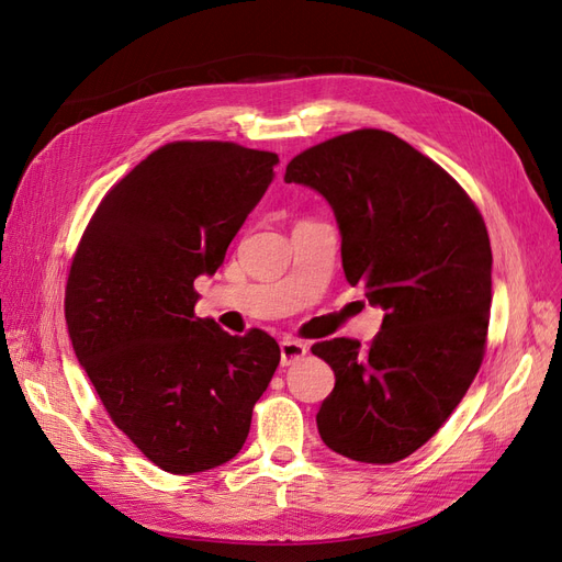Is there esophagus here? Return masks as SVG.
<instances>
[{"instance_id":"34e87169","label":"esophagus","mask_w":562,"mask_h":562,"mask_svg":"<svg viewBox=\"0 0 562 562\" xmlns=\"http://www.w3.org/2000/svg\"><path fill=\"white\" fill-rule=\"evenodd\" d=\"M307 351H310V347L300 342V339L285 337L281 342V366H293V363L302 361L304 356H307Z\"/></svg>"}]
</instances>
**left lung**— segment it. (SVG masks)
<instances>
[{"label":"left lung","mask_w":562,"mask_h":562,"mask_svg":"<svg viewBox=\"0 0 562 562\" xmlns=\"http://www.w3.org/2000/svg\"><path fill=\"white\" fill-rule=\"evenodd\" d=\"M283 180L330 203L347 281L384 310L368 349L347 337L312 347L335 372L318 434L356 462H401L443 427L481 368L492 302L483 217L443 168L378 128L304 149Z\"/></svg>","instance_id":"1"}]
</instances>
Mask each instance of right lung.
Masks as SVG:
<instances>
[{
	"label": "right lung",
	"instance_id": "right-lung-1",
	"mask_svg": "<svg viewBox=\"0 0 562 562\" xmlns=\"http://www.w3.org/2000/svg\"><path fill=\"white\" fill-rule=\"evenodd\" d=\"M277 164L234 143H168L105 194L75 252L65 321L77 361L116 427L168 473L239 454L281 361L267 333L229 335L194 314V279L225 262Z\"/></svg>",
	"mask_w": 562,
	"mask_h": 562
}]
</instances>
